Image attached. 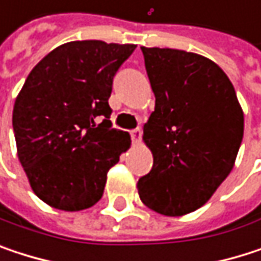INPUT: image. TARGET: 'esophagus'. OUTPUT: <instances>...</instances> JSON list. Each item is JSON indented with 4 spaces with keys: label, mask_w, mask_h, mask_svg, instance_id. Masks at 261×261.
<instances>
[{
    "label": "esophagus",
    "mask_w": 261,
    "mask_h": 261,
    "mask_svg": "<svg viewBox=\"0 0 261 261\" xmlns=\"http://www.w3.org/2000/svg\"><path fill=\"white\" fill-rule=\"evenodd\" d=\"M131 137H133V142H134V143H139L140 139H142V130H140V128L133 130L131 131Z\"/></svg>",
    "instance_id": "esophagus-1"
}]
</instances>
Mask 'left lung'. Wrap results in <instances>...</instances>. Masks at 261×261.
<instances>
[{
  "label": "left lung",
  "mask_w": 261,
  "mask_h": 261,
  "mask_svg": "<svg viewBox=\"0 0 261 261\" xmlns=\"http://www.w3.org/2000/svg\"><path fill=\"white\" fill-rule=\"evenodd\" d=\"M155 95L143 125L152 169L137 181L142 202L165 216L202 207L230 175L243 137V110L227 74L210 59L142 46Z\"/></svg>",
  "instance_id": "1"
}]
</instances>
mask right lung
Segmentation results:
<instances>
[{"instance_id": "right-lung-1", "label": "right lung", "mask_w": 261, "mask_h": 261, "mask_svg": "<svg viewBox=\"0 0 261 261\" xmlns=\"http://www.w3.org/2000/svg\"><path fill=\"white\" fill-rule=\"evenodd\" d=\"M134 48L74 40L28 74L12 121L18 159L45 204L80 212L101 199L109 169L131 145L127 131L112 128L109 98L116 71Z\"/></svg>"}]
</instances>
